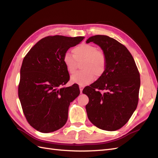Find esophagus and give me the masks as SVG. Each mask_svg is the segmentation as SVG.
Listing matches in <instances>:
<instances>
[{"label":"esophagus","instance_id":"esophagus-1","mask_svg":"<svg viewBox=\"0 0 158 158\" xmlns=\"http://www.w3.org/2000/svg\"><path fill=\"white\" fill-rule=\"evenodd\" d=\"M79 88H80V93H82V90H83V88H84V85H79Z\"/></svg>","mask_w":158,"mask_h":158}]
</instances>
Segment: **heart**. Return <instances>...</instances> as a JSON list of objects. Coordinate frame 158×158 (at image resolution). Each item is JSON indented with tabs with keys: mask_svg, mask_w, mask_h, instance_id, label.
I'll return each mask as SVG.
<instances>
[{
	"mask_svg": "<svg viewBox=\"0 0 158 158\" xmlns=\"http://www.w3.org/2000/svg\"><path fill=\"white\" fill-rule=\"evenodd\" d=\"M73 55L70 52L64 53L63 61L70 74H73L77 67V63L83 60L81 69L71 77L73 83L81 85H87L95 79V76L100 77L106 70L107 56L105 52L98 49V47L89 44H82L73 49Z\"/></svg>",
	"mask_w": 158,
	"mask_h": 158,
	"instance_id": "b5f03b06",
	"label": "heart"
}]
</instances>
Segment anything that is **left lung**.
<instances>
[{
    "label": "left lung",
    "instance_id": "1",
    "mask_svg": "<svg viewBox=\"0 0 158 158\" xmlns=\"http://www.w3.org/2000/svg\"><path fill=\"white\" fill-rule=\"evenodd\" d=\"M98 45L107 56L105 73L83 94L89 102L85 106L89 120L102 130L114 131L128 121L137 107L140 85V73L127 47L113 38L97 35L87 44Z\"/></svg>",
    "mask_w": 158,
    "mask_h": 158
}]
</instances>
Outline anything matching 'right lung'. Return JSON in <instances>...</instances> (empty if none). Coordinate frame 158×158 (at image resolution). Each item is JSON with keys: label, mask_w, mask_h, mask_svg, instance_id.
Listing matches in <instances>:
<instances>
[{"label": "right lung", "mask_w": 158, "mask_h": 158, "mask_svg": "<svg viewBox=\"0 0 158 158\" xmlns=\"http://www.w3.org/2000/svg\"><path fill=\"white\" fill-rule=\"evenodd\" d=\"M84 37L47 36L38 41L23 58L18 97L28 123L48 133L59 130L67 121L70 103L77 98V84L63 88L70 76L63 63L65 52Z\"/></svg>", "instance_id": "obj_1"}]
</instances>
